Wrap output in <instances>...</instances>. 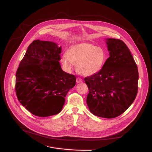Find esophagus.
Returning a JSON list of instances; mask_svg holds the SVG:
<instances>
[{
    "instance_id": "34e87169",
    "label": "esophagus",
    "mask_w": 152,
    "mask_h": 152,
    "mask_svg": "<svg viewBox=\"0 0 152 152\" xmlns=\"http://www.w3.org/2000/svg\"><path fill=\"white\" fill-rule=\"evenodd\" d=\"M82 81H83V80H82L81 78H80V77H77V79H76V82H77V83H81Z\"/></svg>"
}]
</instances>
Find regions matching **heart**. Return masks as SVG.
Listing matches in <instances>:
<instances>
[{
    "label": "heart",
    "instance_id": "1",
    "mask_svg": "<svg viewBox=\"0 0 152 152\" xmlns=\"http://www.w3.org/2000/svg\"><path fill=\"white\" fill-rule=\"evenodd\" d=\"M106 60V53L102 48L95 46L92 43L81 42L69 48L60 62L67 72H71L74 64H77V72L89 76L100 71Z\"/></svg>",
    "mask_w": 152,
    "mask_h": 152
}]
</instances>
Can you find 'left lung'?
<instances>
[{
    "mask_svg": "<svg viewBox=\"0 0 152 152\" xmlns=\"http://www.w3.org/2000/svg\"><path fill=\"white\" fill-rule=\"evenodd\" d=\"M106 40L110 57L100 71L85 78L89 90L86 103L94 115L113 118L122 115L135 100L139 75L125 42L117 39Z\"/></svg>",
    "mask_w": 152,
    "mask_h": 152,
    "instance_id": "left-lung-1",
    "label": "left lung"
}]
</instances>
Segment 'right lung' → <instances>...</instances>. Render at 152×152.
<instances>
[{"label":"right lung","instance_id":"1","mask_svg":"<svg viewBox=\"0 0 152 152\" xmlns=\"http://www.w3.org/2000/svg\"><path fill=\"white\" fill-rule=\"evenodd\" d=\"M61 50L53 42L35 40L19 64L16 73V96L34 115L46 117L59 113L69 90L76 85V76L61 69Z\"/></svg>","mask_w":152,"mask_h":152}]
</instances>
